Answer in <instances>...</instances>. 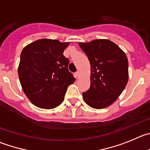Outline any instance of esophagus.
Listing matches in <instances>:
<instances>
[{"label":"esophagus","instance_id":"34e87169","mask_svg":"<svg viewBox=\"0 0 150 150\" xmlns=\"http://www.w3.org/2000/svg\"><path fill=\"white\" fill-rule=\"evenodd\" d=\"M75 78H78L79 77H80V72H79V71H77V72L75 73Z\"/></svg>","mask_w":150,"mask_h":150}]
</instances>
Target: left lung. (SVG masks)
<instances>
[{
    "label": "left lung",
    "mask_w": 150,
    "mask_h": 150,
    "mask_svg": "<svg viewBox=\"0 0 150 150\" xmlns=\"http://www.w3.org/2000/svg\"><path fill=\"white\" fill-rule=\"evenodd\" d=\"M91 66V83L82 93L85 102L96 109L111 105L122 93L129 78V63L125 54L108 40L80 42Z\"/></svg>",
    "instance_id": "obj_1"
}]
</instances>
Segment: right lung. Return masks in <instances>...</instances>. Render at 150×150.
<instances>
[{
    "label": "right lung",
    "instance_id": "obj_1",
    "mask_svg": "<svg viewBox=\"0 0 150 150\" xmlns=\"http://www.w3.org/2000/svg\"><path fill=\"white\" fill-rule=\"evenodd\" d=\"M69 42L42 39L22 50L18 78L23 90L34 105L52 109L63 102L67 87L75 78L68 69L69 60L63 55Z\"/></svg>",
    "mask_w": 150,
    "mask_h": 150
}]
</instances>
